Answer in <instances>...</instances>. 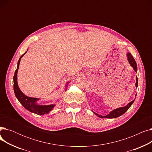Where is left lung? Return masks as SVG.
Wrapping results in <instances>:
<instances>
[{"mask_svg":"<svg viewBox=\"0 0 152 152\" xmlns=\"http://www.w3.org/2000/svg\"><path fill=\"white\" fill-rule=\"evenodd\" d=\"M127 55V60H128L130 65L133 68V69L135 71V73H137V64H136V62H135V60L134 59L133 57L132 56V55L130 53H127L126 54ZM135 80H136V83H135V87H137L138 86V79H137V77L136 76L135 77ZM137 94H135V97H136ZM135 99L133 100L132 101H131V102H129V103H127V104L125 106V107H119V108H116V109H114L112 111H111L110 112L105 115V116H102V115H98L97 113L94 112L93 111H92V112L95 115H97L98 117L100 118H109V119H111V118H118L119 116H121L122 115H123L126 111L128 110L131 106L133 104V103L134 102Z\"/></svg>","mask_w":152,"mask_h":152,"instance_id":"1","label":"left lung"}]
</instances>
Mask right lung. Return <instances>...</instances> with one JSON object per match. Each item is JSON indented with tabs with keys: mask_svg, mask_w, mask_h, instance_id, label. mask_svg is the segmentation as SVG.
<instances>
[{
	"mask_svg": "<svg viewBox=\"0 0 152 152\" xmlns=\"http://www.w3.org/2000/svg\"><path fill=\"white\" fill-rule=\"evenodd\" d=\"M28 51V50H27ZM27 51L23 54L17 63V68L16 69L15 72V75L13 76V89L14 92L15 94V96L17 99L18 100L20 103L23 106V107L26 108L27 110L31 113H33L37 115H44V114L49 113L50 111H52L54 107L55 106V104H50V105H40L38 103V101L40 100L39 98H34V97H28L25 94H24L20 89L18 87V81H17V73L19 68L20 62L21 61V58L23 57L25 54L27 52ZM69 83V81L67 82L65 85V89H66L68 84Z\"/></svg>",
	"mask_w": 152,
	"mask_h": 152,
	"instance_id": "1",
	"label": "right lung"
}]
</instances>
